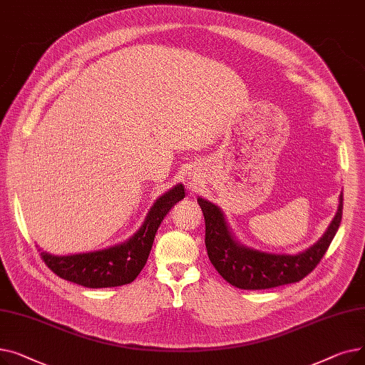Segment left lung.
<instances>
[{"label":"left lung","mask_w":365,"mask_h":365,"mask_svg":"<svg viewBox=\"0 0 365 365\" xmlns=\"http://www.w3.org/2000/svg\"><path fill=\"white\" fill-rule=\"evenodd\" d=\"M197 201L205 220V247L210 262L229 284L242 290L274 289L297 282L311 274L337 232L343 208V194H340L331 223L314 245L297 255H277L240 242L219 205L201 197Z\"/></svg>","instance_id":"8db88e82"}]
</instances>
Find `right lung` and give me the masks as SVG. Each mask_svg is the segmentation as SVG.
<instances>
[{"instance_id": "1", "label": "right lung", "mask_w": 365, "mask_h": 365, "mask_svg": "<svg viewBox=\"0 0 365 365\" xmlns=\"http://www.w3.org/2000/svg\"><path fill=\"white\" fill-rule=\"evenodd\" d=\"M185 198V186L178 183L157 198L148 212L139 231L127 241L98 252L54 256L41 252L46 264L66 281L87 289H105L130 284L143 269L149 257L153 238L167 213Z\"/></svg>"}]
</instances>
